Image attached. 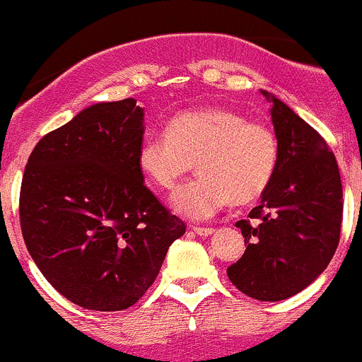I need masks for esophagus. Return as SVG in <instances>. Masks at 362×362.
Listing matches in <instances>:
<instances>
[{"label": "esophagus", "instance_id": "obj_1", "mask_svg": "<svg viewBox=\"0 0 362 362\" xmlns=\"http://www.w3.org/2000/svg\"><path fill=\"white\" fill-rule=\"evenodd\" d=\"M193 232H195L197 235H202V238H207V235L213 234L214 228H211V227H193Z\"/></svg>", "mask_w": 362, "mask_h": 362}]
</instances>
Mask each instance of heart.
Returning <instances> with one entry per match:
<instances>
[{
	"instance_id": "1",
	"label": "heart",
	"mask_w": 362,
	"mask_h": 362,
	"mask_svg": "<svg viewBox=\"0 0 362 362\" xmlns=\"http://www.w3.org/2000/svg\"><path fill=\"white\" fill-rule=\"evenodd\" d=\"M280 160L276 134L228 107H207L174 116L165 134L142 141L137 163L160 189H173L193 165L200 176L174 192L182 216L207 220L234 202L248 206L273 182Z\"/></svg>"
}]
</instances>
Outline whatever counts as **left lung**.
I'll return each mask as SVG.
<instances>
[{
  "instance_id": "left-lung-1",
  "label": "left lung",
  "mask_w": 362,
  "mask_h": 362,
  "mask_svg": "<svg viewBox=\"0 0 362 362\" xmlns=\"http://www.w3.org/2000/svg\"><path fill=\"white\" fill-rule=\"evenodd\" d=\"M273 102L280 160L273 182L235 227L246 250L228 266L235 288L259 301L292 298L327 267L339 243L343 192L338 163L327 142L281 100Z\"/></svg>"
}]
</instances>
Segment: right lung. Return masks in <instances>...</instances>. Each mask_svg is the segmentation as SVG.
Wrapping results in <instances>:
<instances>
[{
  "label": "right lung",
  "mask_w": 362,
  "mask_h": 362,
  "mask_svg": "<svg viewBox=\"0 0 362 362\" xmlns=\"http://www.w3.org/2000/svg\"><path fill=\"white\" fill-rule=\"evenodd\" d=\"M137 100L95 103L38 141L19 197L21 230L45 280L95 311L134 306L186 232L144 185Z\"/></svg>",
  "instance_id": "obj_1"
}]
</instances>
